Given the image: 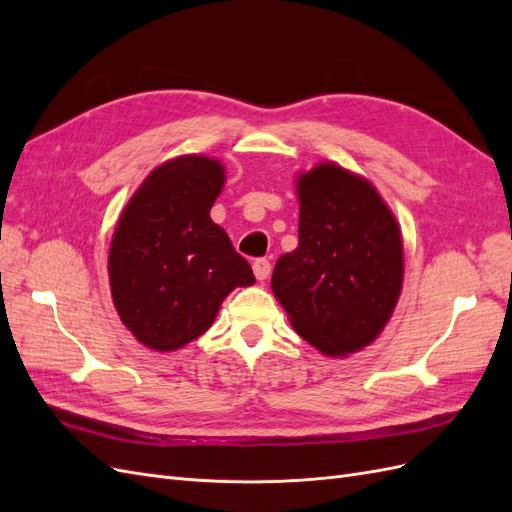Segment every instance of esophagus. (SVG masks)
<instances>
[{
    "label": "esophagus",
    "instance_id": "obj_1",
    "mask_svg": "<svg viewBox=\"0 0 512 512\" xmlns=\"http://www.w3.org/2000/svg\"><path fill=\"white\" fill-rule=\"evenodd\" d=\"M252 269H254L256 280H258V282H265L267 277L271 275V262H269L267 258H258V260H254Z\"/></svg>",
    "mask_w": 512,
    "mask_h": 512
}]
</instances>
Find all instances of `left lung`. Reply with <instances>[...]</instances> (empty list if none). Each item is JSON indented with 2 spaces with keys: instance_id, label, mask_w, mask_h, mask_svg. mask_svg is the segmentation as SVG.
Wrapping results in <instances>:
<instances>
[{
  "instance_id": "obj_1",
  "label": "left lung",
  "mask_w": 512,
  "mask_h": 512,
  "mask_svg": "<svg viewBox=\"0 0 512 512\" xmlns=\"http://www.w3.org/2000/svg\"><path fill=\"white\" fill-rule=\"evenodd\" d=\"M299 245L271 288L290 324L327 356L363 350L391 320L404 284V241L369 179L335 162L297 177Z\"/></svg>"
}]
</instances>
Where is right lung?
<instances>
[{"mask_svg": "<svg viewBox=\"0 0 512 512\" xmlns=\"http://www.w3.org/2000/svg\"><path fill=\"white\" fill-rule=\"evenodd\" d=\"M226 168L209 156L156 166L123 207L108 250V282L121 322L156 352L203 335L235 288L254 273L211 220Z\"/></svg>", "mask_w": 512, "mask_h": 512, "instance_id": "add662e5", "label": "right lung"}]
</instances>
